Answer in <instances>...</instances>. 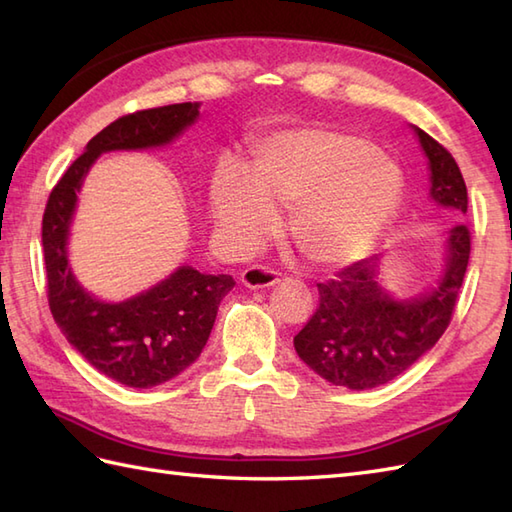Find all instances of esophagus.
Instances as JSON below:
<instances>
[{
  "label": "esophagus",
  "instance_id": "obj_1",
  "mask_svg": "<svg viewBox=\"0 0 512 512\" xmlns=\"http://www.w3.org/2000/svg\"><path fill=\"white\" fill-rule=\"evenodd\" d=\"M239 281H242V286L248 288V290H264V288L275 286L279 277H277L275 270H268L264 266H250V268L244 270L242 279H239Z\"/></svg>",
  "mask_w": 512,
  "mask_h": 512
}]
</instances>
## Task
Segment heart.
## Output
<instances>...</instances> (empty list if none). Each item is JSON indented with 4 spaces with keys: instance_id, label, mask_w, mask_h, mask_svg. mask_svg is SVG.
<instances>
[{
    "instance_id": "1",
    "label": "heart",
    "mask_w": 512,
    "mask_h": 512,
    "mask_svg": "<svg viewBox=\"0 0 512 512\" xmlns=\"http://www.w3.org/2000/svg\"><path fill=\"white\" fill-rule=\"evenodd\" d=\"M405 171L363 134L297 127L262 140L248 176L215 171L209 189L213 222L237 257L259 250L290 209V235L308 262L345 268L365 259L400 211Z\"/></svg>"
}]
</instances>
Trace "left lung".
Instances as JSON below:
<instances>
[{
	"label": "left lung",
	"mask_w": 512,
	"mask_h": 512,
	"mask_svg": "<svg viewBox=\"0 0 512 512\" xmlns=\"http://www.w3.org/2000/svg\"><path fill=\"white\" fill-rule=\"evenodd\" d=\"M429 165V200L464 220L469 195L458 162L420 127L411 125ZM471 255L462 222L444 239L440 275L411 297L387 290L385 255L361 259L319 284V308L295 336V350L314 374L347 389H374L400 376L447 330Z\"/></svg>",
	"instance_id": "1"
}]
</instances>
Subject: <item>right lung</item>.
I'll return each instance as SVG.
<instances>
[{"label":"right lung","mask_w":512,"mask_h":512,"mask_svg":"<svg viewBox=\"0 0 512 512\" xmlns=\"http://www.w3.org/2000/svg\"><path fill=\"white\" fill-rule=\"evenodd\" d=\"M198 116L200 103H176L118 118L85 145L83 156L52 189L43 213L41 242L54 321L94 369L134 389L167 383L198 361L220 301L235 281L184 264L134 297L99 299L81 286L70 262L76 202L90 167L103 154L169 147Z\"/></svg>","instance_id":"right-lung-1"}]
</instances>
